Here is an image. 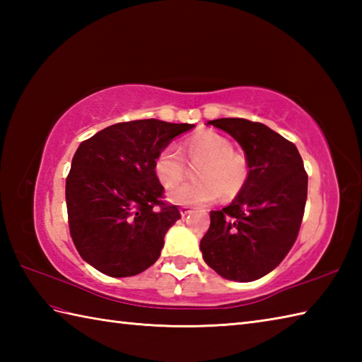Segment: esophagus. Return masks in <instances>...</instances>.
Returning <instances> with one entry per match:
<instances>
[{"mask_svg":"<svg viewBox=\"0 0 362 362\" xmlns=\"http://www.w3.org/2000/svg\"><path fill=\"white\" fill-rule=\"evenodd\" d=\"M191 211H193V209H191V206H182V209H180V214H182V216H188V214L191 213Z\"/></svg>","mask_w":362,"mask_h":362,"instance_id":"34e87169","label":"esophagus"}]
</instances>
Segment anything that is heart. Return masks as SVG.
<instances>
[{"mask_svg": "<svg viewBox=\"0 0 362 362\" xmlns=\"http://www.w3.org/2000/svg\"><path fill=\"white\" fill-rule=\"evenodd\" d=\"M183 156L191 166H197L194 183H185L168 193V201L175 205H206L219 197L232 201L240 196L249 180V165L235 152L228 138L214 132H204L183 143ZM153 175L161 187L173 188L187 175V165L171 146L161 149L153 158Z\"/></svg>", "mask_w": 362, "mask_h": 362, "instance_id": "heart-1", "label": "heart"}]
</instances>
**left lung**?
Here are the masks:
<instances>
[{
    "label": "left lung",
    "mask_w": 362,
    "mask_h": 362,
    "mask_svg": "<svg viewBox=\"0 0 362 362\" xmlns=\"http://www.w3.org/2000/svg\"><path fill=\"white\" fill-rule=\"evenodd\" d=\"M209 124L240 143L249 180L232 204L210 211L202 257L227 280H258L281 263L297 240L308 175L296 144L261 122L219 118Z\"/></svg>",
    "instance_id": "obj_1"
}]
</instances>
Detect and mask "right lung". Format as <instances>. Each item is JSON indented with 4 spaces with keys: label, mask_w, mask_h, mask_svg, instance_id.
I'll return each instance as SVG.
<instances>
[{
    "label": "right lung",
    "mask_w": 362,
    "mask_h": 362,
    "mask_svg": "<svg viewBox=\"0 0 362 362\" xmlns=\"http://www.w3.org/2000/svg\"><path fill=\"white\" fill-rule=\"evenodd\" d=\"M194 124L160 119L118 122L76 151L65 197L73 243L82 259L115 279L151 267L180 211L166 205L153 158Z\"/></svg>",
    "instance_id": "add662e5"
}]
</instances>
